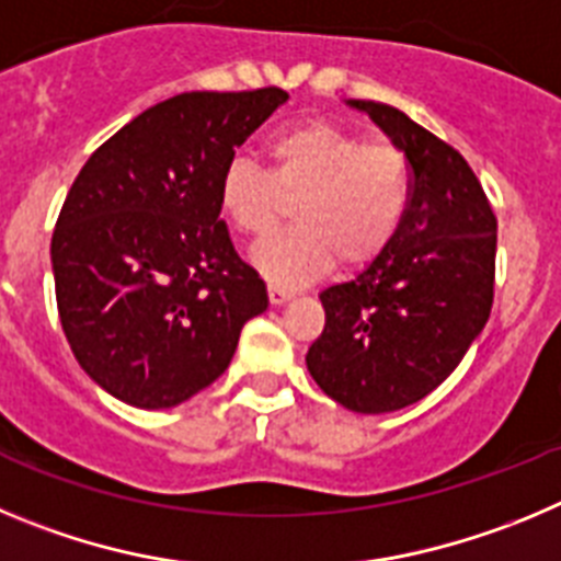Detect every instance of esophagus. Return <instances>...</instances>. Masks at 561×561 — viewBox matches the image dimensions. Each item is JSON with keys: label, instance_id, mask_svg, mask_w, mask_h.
Wrapping results in <instances>:
<instances>
[{"label": "esophagus", "instance_id": "obj_1", "mask_svg": "<svg viewBox=\"0 0 561 561\" xmlns=\"http://www.w3.org/2000/svg\"><path fill=\"white\" fill-rule=\"evenodd\" d=\"M268 299L271 305H285V301L293 299V290H287V287H279V285H268Z\"/></svg>", "mask_w": 561, "mask_h": 561}]
</instances>
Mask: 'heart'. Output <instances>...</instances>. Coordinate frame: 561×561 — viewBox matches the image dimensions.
I'll return each instance as SVG.
<instances>
[{
  "instance_id": "obj_1",
  "label": "heart",
  "mask_w": 561,
  "mask_h": 561,
  "mask_svg": "<svg viewBox=\"0 0 561 561\" xmlns=\"http://www.w3.org/2000/svg\"><path fill=\"white\" fill-rule=\"evenodd\" d=\"M271 175L245 156L220 173L224 218L249 237H265L279 224L285 201L296 229L256 245L251 262L279 285H305L332 262L360 268L400 234L411 209V164L391 145H366L330 123H301L276 130L265 145Z\"/></svg>"
}]
</instances>
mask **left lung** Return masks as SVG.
<instances>
[{
	"instance_id": "left-lung-1",
	"label": "left lung",
	"mask_w": 561,
	"mask_h": 561,
	"mask_svg": "<svg viewBox=\"0 0 561 561\" xmlns=\"http://www.w3.org/2000/svg\"><path fill=\"white\" fill-rule=\"evenodd\" d=\"M411 164L400 234L355 279L321 290L324 332L307 371L337 405L391 413L456 371L492 312L497 220L463 156L400 108L346 100Z\"/></svg>"
}]
</instances>
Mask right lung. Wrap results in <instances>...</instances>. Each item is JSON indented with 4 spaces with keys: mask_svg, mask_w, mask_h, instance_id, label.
Instances as JSON below:
<instances>
[{
    "mask_svg": "<svg viewBox=\"0 0 561 561\" xmlns=\"http://www.w3.org/2000/svg\"><path fill=\"white\" fill-rule=\"evenodd\" d=\"M287 103L282 89L186 92L100 145L53 234L60 327L119 402L175 408L229 368L268 290L237 256L218 184L234 148Z\"/></svg>",
    "mask_w": 561,
    "mask_h": 561,
    "instance_id": "1",
    "label": "right lung"
}]
</instances>
